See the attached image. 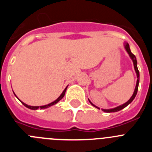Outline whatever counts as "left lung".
I'll use <instances>...</instances> for the list:
<instances>
[{
  "instance_id": "8db88e82",
  "label": "left lung",
  "mask_w": 152,
  "mask_h": 152,
  "mask_svg": "<svg viewBox=\"0 0 152 152\" xmlns=\"http://www.w3.org/2000/svg\"><path fill=\"white\" fill-rule=\"evenodd\" d=\"M125 48H126V51H127V52L129 53V56L131 57L132 59V61H133V64H134V68H135V72H136V75H137V78H138V79H137V83H136V86H135V91H134V93H133V95L131 96V98H130L129 100L126 102V103L123 104V105L116 107V108L110 109V110H103H103L104 111V112H106V113H114V112H117V111H119V110H123V108H125L126 107H127V106H128L129 104V103L134 100V98L135 97V96H136V94H137V92H138V88H139V69H138V67H137L136 58H135V55L132 54V53L131 52V50H130V48H129V45L128 43L126 44V45H125ZM90 103H91V104L94 106V107H96V108L100 109V108H98L97 107H96V106L94 105V104H93V103H91V101H90Z\"/></svg>"
}]
</instances>
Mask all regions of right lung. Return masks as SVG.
Here are the masks:
<instances>
[{
	"label": "right lung",
	"instance_id": "1",
	"mask_svg": "<svg viewBox=\"0 0 152 152\" xmlns=\"http://www.w3.org/2000/svg\"><path fill=\"white\" fill-rule=\"evenodd\" d=\"M67 88H68V87H67ZM67 88L64 90V91H63V92H62V94H61L60 95L59 97L58 98L57 100H55V101L52 102V103H49V104H47V105H45V106H41V107H32V106H29V105H27V104H26V103H23V102H21V103H22L23 104V105L25 106V107H27V108H29V109H31V110H37V109H39V108H40V109H45V108H48V107H51V106L54 105V104H56V103H57L59 101V100H61V99H62V98L64 97V94H65V91H66Z\"/></svg>",
	"mask_w": 152,
	"mask_h": 152
}]
</instances>
